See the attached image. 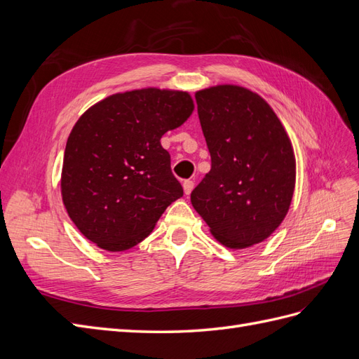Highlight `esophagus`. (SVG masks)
Returning a JSON list of instances; mask_svg holds the SVG:
<instances>
[{
	"mask_svg": "<svg viewBox=\"0 0 359 359\" xmlns=\"http://www.w3.org/2000/svg\"><path fill=\"white\" fill-rule=\"evenodd\" d=\"M182 187H184V193L190 194L191 190H193V187H194V182H193L191 180H186V181L182 182Z\"/></svg>",
	"mask_w": 359,
	"mask_h": 359,
	"instance_id": "1",
	"label": "esophagus"
}]
</instances>
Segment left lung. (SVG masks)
Segmentation results:
<instances>
[{"mask_svg":"<svg viewBox=\"0 0 359 359\" xmlns=\"http://www.w3.org/2000/svg\"><path fill=\"white\" fill-rule=\"evenodd\" d=\"M211 169L191 191V203L223 245L264 241L287 214L295 157L280 119L262 97L243 86L196 93Z\"/></svg>","mask_w":359,"mask_h":359,"instance_id":"left-lung-1","label":"left lung"}]
</instances>
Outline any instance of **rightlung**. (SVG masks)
Here are the masks:
<instances>
[{"label": "right lung", "instance_id": "obj_1", "mask_svg": "<svg viewBox=\"0 0 359 359\" xmlns=\"http://www.w3.org/2000/svg\"><path fill=\"white\" fill-rule=\"evenodd\" d=\"M193 112L187 93L137 90L107 97L74 124L61 194L83 236L109 252L136 245L182 196L160 139Z\"/></svg>", "mask_w": 359, "mask_h": 359}]
</instances>
